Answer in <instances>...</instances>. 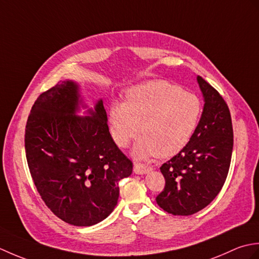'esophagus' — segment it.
<instances>
[{"label":"esophagus","mask_w":259,"mask_h":259,"mask_svg":"<svg viewBox=\"0 0 259 259\" xmlns=\"http://www.w3.org/2000/svg\"><path fill=\"white\" fill-rule=\"evenodd\" d=\"M152 168L150 166H146V164L142 163H136L134 166V172L137 175H145L149 172Z\"/></svg>","instance_id":"obj_1"}]
</instances>
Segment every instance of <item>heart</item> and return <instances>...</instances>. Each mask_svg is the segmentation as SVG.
Returning <instances> with one entry per match:
<instances>
[{
    "label": "heart",
    "instance_id": "1",
    "mask_svg": "<svg viewBox=\"0 0 259 259\" xmlns=\"http://www.w3.org/2000/svg\"><path fill=\"white\" fill-rule=\"evenodd\" d=\"M202 103L195 93L166 80H151L131 87L125 102L110 108V130L115 144L125 147L139 134L137 158L170 157L188 144L201 117Z\"/></svg>",
    "mask_w": 259,
    "mask_h": 259
}]
</instances>
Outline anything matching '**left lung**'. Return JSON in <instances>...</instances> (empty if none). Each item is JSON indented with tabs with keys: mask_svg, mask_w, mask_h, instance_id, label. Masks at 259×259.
<instances>
[{
	"mask_svg": "<svg viewBox=\"0 0 259 259\" xmlns=\"http://www.w3.org/2000/svg\"><path fill=\"white\" fill-rule=\"evenodd\" d=\"M203 110L189 142L160 167L166 179L158 206L176 216H189L210 203L226 181L234 133L227 103L217 90L197 75Z\"/></svg>",
	"mask_w": 259,
	"mask_h": 259,
	"instance_id": "left-lung-1",
	"label": "left lung"
}]
</instances>
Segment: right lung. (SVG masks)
Instances as JSON below:
<instances>
[{"label": "right lung", "instance_id": "add662e5", "mask_svg": "<svg viewBox=\"0 0 259 259\" xmlns=\"http://www.w3.org/2000/svg\"><path fill=\"white\" fill-rule=\"evenodd\" d=\"M24 141L33 183L57 217L84 227L112 212L133 162L109 133L102 99L88 108L76 82H58L33 104Z\"/></svg>", "mask_w": 259, "mask_h": 259}]
</instances>
